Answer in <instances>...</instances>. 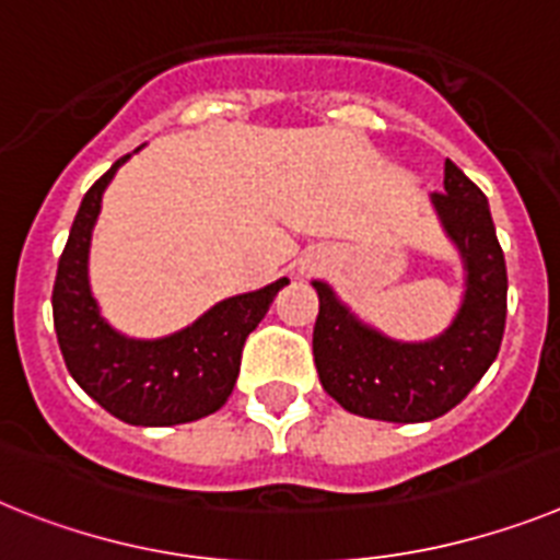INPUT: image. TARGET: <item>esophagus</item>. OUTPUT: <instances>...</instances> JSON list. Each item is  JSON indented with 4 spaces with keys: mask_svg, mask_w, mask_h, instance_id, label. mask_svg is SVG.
I'll return each instance as SVG.
<instances>
[{
    "mask_svg": "<svg viewBox=\"0 0 560 560\" xmlns=\"http://www.w3.org/2000/svg\"><path fill=\"white\" fill-rule=\"evenodd\" d=\"M313 270H316V261H310V258L307 261H302V272H313Z\"/></svg>",
    "mask_w": 560,
    "mask_h": 560,
    "instance_id": "34e87169",
    "label": "esophagus"
}]
</instances>
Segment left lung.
<instances>
[{
    "instance_id": "8db88e82",
    "label": "left lung",
    "mask_w": 560,
    "mask_h": 560,
    "mask_svg": "<svg viewBox=\"0 0 560 560\" xmlns=\"http://www.w3.org/2000/svg\"><path fill=\"white\" fill-rule=\"evenodd\" d=\"M430 205L458 253L462 304L439 336L401 341L355 313L330 281L313 279L318 318L313 355L322 387L352 416L418 424L467 398L495 361L506 322V265L490 201L453 162Z\"/></svg>"
}]
</instances>
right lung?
I'll return each mask as SVG.
<instances>
[{"instance_id": "right-lung-1", "label": "right lung", "mask_w": 560, "mask_h": 560, "mask_svg": "<svg viewBox=\"0 0 560 560\" xmlns=\"http://www.w3.org/2000/svg\"><path fill=\"white\" fill-rule=\"evenodd\" d=\"M130 156L113 164L79 205L56 270L54 327L68 373L98 407L125 424L176 427L224 407L236 387L244 341L290 279L222 299L167 336L136 338L116 330L91 288V242L102 196Z\"/></svg>"}]
</instances>
